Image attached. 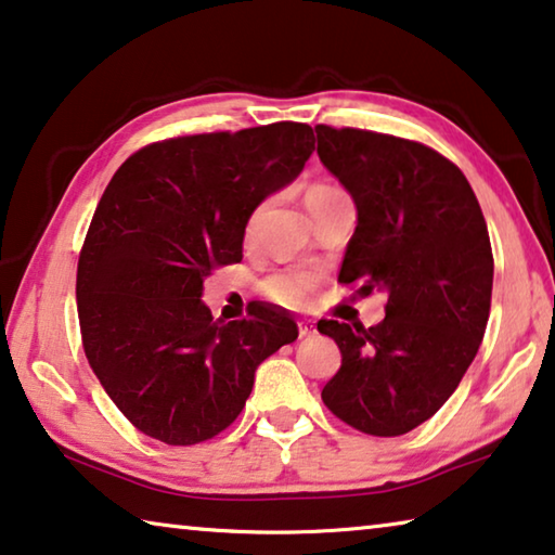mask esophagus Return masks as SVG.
Wrapping results in <instances>:
<instances>
[{"label":"esophagus","instance_id":"34e87169","mask_svg":"<svg viewBox=\"0 0 555 555\" xmlns=\"http://www.w3.org/2000/svg\"><path fill=\"white\" fill-rule=\"evenodd\" d=\"M298 336H301V338L315 336V325H311L309 321H301V323H298Z\"/></svg>","mask_w":555,"mask_h":555}]
</instances>
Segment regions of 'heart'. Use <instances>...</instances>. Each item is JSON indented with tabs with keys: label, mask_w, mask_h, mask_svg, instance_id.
<instances>
[{
	"label": "heart",
	"mask_w": 555,
	"mask_h": 555,
	"mask_svg": "<svg viewBox=\"0 0 555 555\" xmlns=\"http://www.w3.org/2000/svg\"><path fill=\"white\" fill-rule=\"evenodd\" d=\"M333 190L336 188H331V184H313L309 195H321V192H333ZM251 227H254V217L249 222V230ZM319 281H321V274L315 269H306V267L281 269L261 281V294L281 306H301L306 304V298H309L313 288L319 286Z\"/></svg>",
	"instance_id": "b5f03b06"
}]
</instances>
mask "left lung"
<instances>
[{"mask_svg":"<svg viewBox=\"0 0 555 555\" xmlns=\"http://www.w3.org/2000/svg\"><path fill=\"white\" fill-rule=\"evenodd\" d=\"M315 135L358 209L338 281L388 294L371 328L319 321L343 358L321 398L360 433L398 437L442 408L477 356L494 284L487 222L460 167L433 147L358 128Z\"/></svg>","mask_w":555,"mask_h":555,"instance_id":"obj_1","label":"left lung"}]
</instances>
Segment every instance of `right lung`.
Returning a JSON list of instances; mask_svg holds the SVG:
<instances>
[{
  "label": "right lung",
  "instance_id": "1",
  "mask_svg": "<svg viewBox=\"0 0 555 555\" xmlns=\"http://www.w3.org/2000/svg\"><path fill=\"white\" fill-rule=\"evenodd\" d=\"M313 128L271 122L240 133L153 143L118 167L95 207L76 274L88 365L147 437L197 444L232 425L271 353L298 338L286 311L254 304L215 321L202 284L242 261L246 222L298 178Z\"/></svg>",
  "mask_w": 555,
  "mask_h": 555
}]
</instances>
